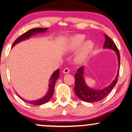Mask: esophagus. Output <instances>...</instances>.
I'll return each instance as SVG.
<instances>
[{"instance_id": "esophagus-1", "label": "esophagus", "mask_w": 132, "mask_h": 132, "mask_svg": "<svg viewBox=\"0 0 132 132\" xmlns=\"http://www.w3.org/2000/svg\"><path fill=\"white\" fill-rule=\"evenodd\" d=\"M70 72V69L68 67L65 68L63 70V73H68Z\"/></svg>"}]
</instances>
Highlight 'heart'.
<instances>
[{"instance_id":"b5f03b06","label":"heart","mask_w":132,"mask_h":132,"mask_svg":"<svg viewBox=\"0 0 132 132\" xmlns=\"http://www.w3.org/2000/svg\"><path fill=\"white\" fill-rule=\"evenodd\" d=\"M85 40V36L83 35H77L75 36L72 37L70 39L68 44L67 48L70 51H75L80 47L83 44ZM93 47V43L89 41L85 43L81 48V51L79 52L77 57V60L78 62H81L85 59V57L88 55V53L91 51Z\"/></svg>"}]
</instances>
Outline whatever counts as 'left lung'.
<instances>
[{
    "mask_svg": "<svg viewBox=\"0 0 132 132\" xmlns=\"http://www.w3.org/2000/svg\"><path fill=\"white\" fill-rule=\"evenodd\" d=\"M105 40L104 48H109V49H113L116 51L118 57L119 62V67L120 66V56L119 51L114 42L109 38L108 36L104 35ZM119 71L118 70L117 77L114 81L111 83L108 87L105 88L104 89H100V90H96L92 88H89L85 83L84 78H83V67H81L78 69L77 72L75 75V86L74 88L75 94L80 100L87 103H94V102L100 101V100H103L108 94L111 92L112 88L115 86L118 81Z\"/></svg>",
    "mask_w": 132,
    "mask_h": 132,
    "instance_id": "left-lung-1",
    "label": "left lung"
}]
</instances>
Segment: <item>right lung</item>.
<instances>
[{
	"label": "right lung",
	"instance_id": "add662e5",
	"mask_svg": "<svg viewBox=\"0 0 132 132\" xmlns=\"http://www.w3.org/2000/svg\"><path fill=\"white\" fill-rule=\"evenodd\" d=\"M47 28H32L29 29V30L26 31L24 33L22 34L21 35H20L18 38L14 41V43L12 44V46H13L14 45H15L16 43H19V42L23 41V40L29 38V37H31L32 35H35L36 33H38V32H44L45 31L47 30ZM59 72L60 70L58 69L55 71V72L52 74V76L51 77L50 80H49V89H48L47 93L46 94V95L44 97L40 99L39 100L34 101H26L23 99L21 98L20 96H18L23 101H24L26 103L31 104L33 105H42L46 103L47 102L49 101L51 98V97L52 96L54 93V86H55V83L57 79L59 78Z\"/></svg>",
	"mask_w": 132,
	"mask_h": 132
}]
</instances>
